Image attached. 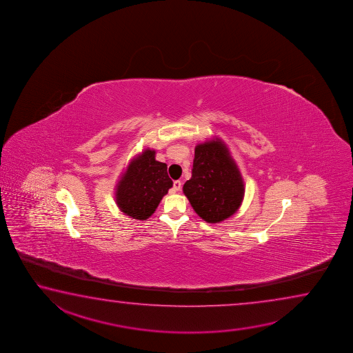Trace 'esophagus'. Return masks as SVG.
Listing matches in <instances>:
<instances>
[{"label":"esophagus","instance_id":"1","mask_svg":"<svg viewBox=\"0 0 353 353\" xmlns=\"http://www.w3.org/2000/svg\"><path fill=\"white\" fill-rule=\"evenodd\" d=\"M173 189L174 192H180L181 190V181H179V180L174 181Z\"/></svg>","mask_w":353,"mask_h":353}]
</instances>
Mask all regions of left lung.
<instances>
[{
  "label": "left lung",
  "instance_id": "1",
  "mask_svg": "<svg viewBox=\"0 0 353 353\" xmlns=\"http://www.w3.org/2000/svg\"><path fill=\"white\" fill-rule=\"evenodd\" d=\"M183 192L197 215L209 223L223 221L239 209L245 196L243 179L221 139L195 147L192 179Z\"/></svg>",
  "mask_w": 353,
  "mask_h": 353
}]
</instances>
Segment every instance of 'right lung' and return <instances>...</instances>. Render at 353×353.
I'll return each mask as SVG.
<instances>
[{
    "mask_svg": "<svg viewBox=\"0 0 353 353\" xmlns=\"http://www.w3.org/2000/svg\"><path fill=\"white\" fill-rule=\"evenodd\" d=\"M172 186L167 164L156 161V150L147 148L122 173L114 192L116 203L125 215L144 221Z\"/></svg>",
    "mask_w": 353,
    "mask_h": 353,
    "instance_id": "1",
    "label": "right lung"
}]
</instances>
